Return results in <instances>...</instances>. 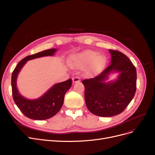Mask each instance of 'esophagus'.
I'll return each instance as SVG.
<instances>
[{
	"mask_svg": "<svg viewBox=\"0 0 155 155\" xmlns=\"http://www.w3.org/2000/svg\"><path fill=\"white\" fill-rule=\"evenodd\" d=\"M72 80H73V82L74 84L78 83V82H80V78L79 77H73L72 78Z\"/></svg>",
	"mask_w": 155,
	"mask_h": 155,
	"instance_id": "esophagus-1",
	"label": "esophagus"
}]
</instances>
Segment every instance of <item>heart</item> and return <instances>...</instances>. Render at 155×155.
<instances>
[{"label": "heart", "instance_id": "b5f03b06", "mask_svg": "<svg viewBox=\"0 0 155 155\" xmlns=\"http://www.w3.org/2000/svg\"><path fill=\"white\" fill-rule=\"evenodd\" d=\"M106 63V58L103 55H97V52L85 50L73 55L70 60V65L75 68L86 66L85 71L90 75H97L103 71Z\"/></svg>", "mask_w": 155, "mask_h": 155}]
</instances>
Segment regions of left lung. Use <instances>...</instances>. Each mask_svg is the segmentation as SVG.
I'll use <instances>...</instances> for the list:
<instances>
[{
	"mask_svg": "<svg viewBox=\"0 0 155 155\" xmlns=\"http://www.w3.org/2000/svg\"><path fill=\"white\" fill-rule=\"evenodd\" d=\"M109 51L111 64L95 78L82 81L87 108L99 117H110L124 111L136 91V67L122 52L111 49ZM112 71L120 73L118 78L115 81L104 83Z\"/></svg>",
	"mask_w": 155,
	"mask_h": 155,
	"instance_id": "obj_1",
	"label": "left lung"
}]
</instances>
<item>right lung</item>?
I'll list each match as a JSON object with an SVG mask.
<instances>
[{"mask_svg": "<svg viewBox=\"0 0 155 155\" xmlns=\"http://www.w3.org/2000/svg\"><path fill=\"white\" fill-rule=\"evenodd\" d=\"M56 51V49H48L26 56L18 63L12 71L11 86L13 99L19 109L29 118L44 120L54 116L61 110L63 104L65 94L71 86L72 80L69 79L55 84L42 96L32 100L26 99L22 96L17 89L16 79L18 73L27 61L40 57L53 56Z\"/></svg>", "mask_w": 155, "mask_h": 155, "instance_id": "obj_1", "label": "right lung"}]
</instances>
